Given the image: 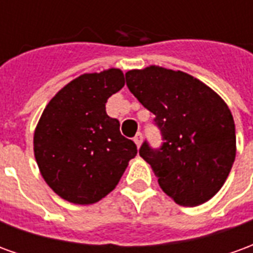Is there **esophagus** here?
I'll return each instance as SVG.
<instances>
[{
	"instance_id": "obj_1",
	"label": "esophagus",
	"mask_w": 253,
	"mask_h": 253,
	"mask_svg": "<svg viewBox=\"0 0 253 253\" xmlns=\"http://www.w3.org/2000/svg\"><path fill=\"white\" fill-rule=\"evenodd\" d=\"M134 142H135V145H137L138 148L141 146V143H142V134H141V132H137V135L134 137Z\"/></svg>"
}]
</instances>
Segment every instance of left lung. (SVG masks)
Masks as SVG:
<instances>
[{
  "instance_id": "8db88e82",
  "label": "left lung",
  "mask_w": 253,
  "mask_h": 253,
  "mask_svg": "<svg viewBox=\"0 0 253 253\" xmlns=\"http://www.w3.org/2000/svg\"><path fill=\"white\" fill-rule=\"evenodd\" d=\"M126 84L156 115L163 134L160 149L148 142L139 149L161 190L180 206H199L211 199L236 159V128L226 103L198 78L154 65L128 70Z\"/></svg>"
}]
</instances>
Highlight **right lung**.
Masks as SVG:
<instances>
[{"label":"right lung","instance_id":"obj_1","mask_svg":"<svg viewBox=\"0 0 253 253\" xmlns=\"http://www.w3.org/2000/svg\"><path fill=\"white\" fill-rule=\"evenodd\" d=\"M125 86L121 69L85 73L65 85L42 114L34 153L43 179L57 195L92 205L114 190L137 146L105 112L108 97Z\"/></svg>","mask_w":253,"mask_h":253}]
</instances>
